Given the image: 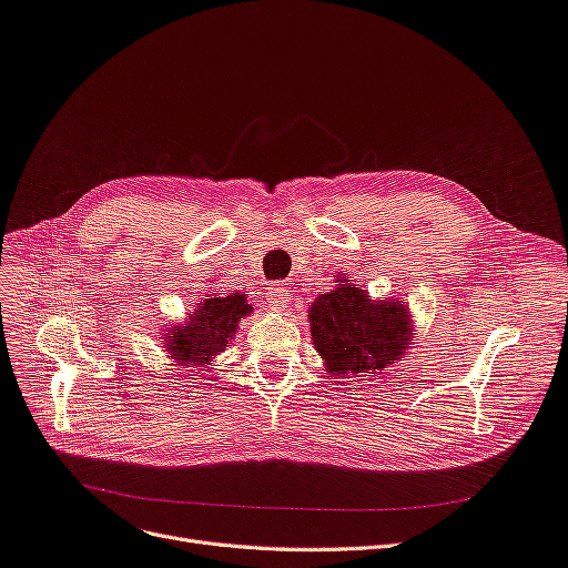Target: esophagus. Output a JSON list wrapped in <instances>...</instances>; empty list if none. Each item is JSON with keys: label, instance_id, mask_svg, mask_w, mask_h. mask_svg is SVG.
<instances>
[{"label": "esophagus", "instance_id": "34e87169", "mask_svg": "<svg viewBox=\"0 0 568 568\" xmlns=\"http://www.w3.org/2000/svg\"><path fill=\"white\" fill-rule=\"evenodd\" d=\"M266 296H268V302H272V306L285 308V304H287V300H290V287H287V283L272 285V287H268Z\"/></svg>", "mask_w": 568, "mask_h": 568}]
</instances>
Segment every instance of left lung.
<instances>
[{"mask_svg": "<svg viewBox=\"0 0 568 568\" xmlns=\"http://www.w3.org/2000/svg\"><path fill=\"white\" fill-rule=\"evenodd\" d=\"M308 326L320 359L332 377H362L405 362L414 341V322L405 300L373 296L347 276L320 294L308 308Z\"/></svg>", "mask_w": 568, "mask_h": 568, "instance_id": "obj_1", "label": "left lung"}]
</instances>
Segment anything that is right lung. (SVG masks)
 I'll list each match as a JSON object with an SVG mask.
<instances>
[{
	"mask_svg": "<svg viewBox=\"0 0 568 568\" xmlns=\"http://www.w3.org/2000/svg\"><path fill=\"white\" fill-rule=\"evenodd\" d=\"M253 313L246 294L227 292L212 294L202 300L182 324H168L161 334V345L165 356L174 366L204 371L212 366L216 356L230 347L239 322Z\"/></svg>",
	"mask_w": 568,
	"mask_h": 568,
	"instance_id": "obj_1",
	"label": "right lung"
}]
</instances>
